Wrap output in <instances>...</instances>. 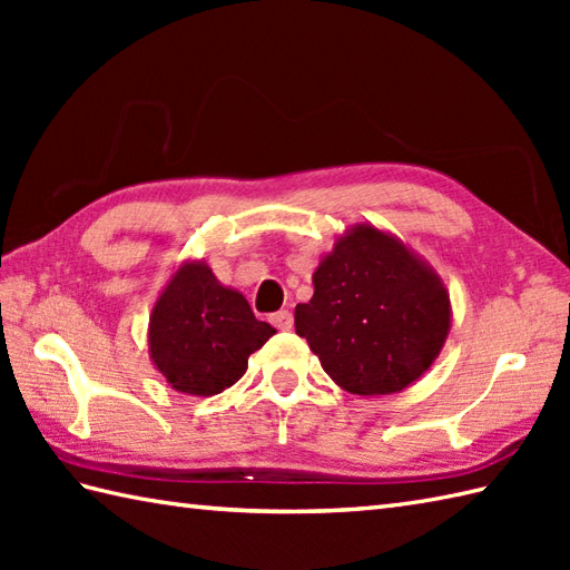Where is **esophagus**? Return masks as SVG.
<instances>
[{
  "label": "esophagus",
  "mask_w": 570,
  "mask_h": 570,
  "mask_svg": "<svg viewBox=\"0 0 570 570\" xmlns=\"http://www.w3.org/2000/svg\"><path fill=\"white\" fill-rule=\"evenodd\" d=\"M272 325L274 328H278V331H292L294 328V316L288 311H276V313H272Z\"/></svg>",
  "instance_id": "1"
}]
</instances>
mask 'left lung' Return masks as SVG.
<instances>
[{"mask_svg":"<svg viewBox=\"0 0 570 570\" xmlns=\"http://www.w3.org/2000/svg\"><path fill=\"white\" fill-rule=\"evenodd\" d=\"M451 318V296L433 266L396 235L357 223L321 257L313 296L296 306V333L337 386L382 396L433 365Z\"/></svg>","mask_w":570,"mask_h":570,"instance_id":"left-lung-1","label":"left lung"}]
</instances>
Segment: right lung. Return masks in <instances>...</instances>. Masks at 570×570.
<instances>
[{"label":"right lung","instance_id":"add662e5","mask_svg":"<svg viewBox=\"0 0 570 570\" xmlns=\"http://www.w3.org/2000/svg\"><path fill=\"white\" fill-rule=\"evenodd\" d=\"M274 333L237 288L217 282L208 262L186 259L154 301L149 357L171 390L213 396L247 372L249 355Z\"/></svg>","mask_w":570,"mask_h":570}]
</instances>
